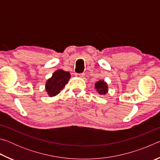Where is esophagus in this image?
<instances>
[{
    "instance_id": "34e87169",
    "label": "esophagus",
    "mask_w": 160,
    "mask_h": 160,
    "mask_svg": "<svg viewBox=\"0 0 160 160\" xmlns=\"http://www.w3.org/2000/svg\"><path fill=\"white\" fill-rule=\"evenodd\" d=\"M75 75H76V76H77V77L82 78V77L84 76V75H85V74H84V73H76Z\"/></svg>"
}]
</instances>
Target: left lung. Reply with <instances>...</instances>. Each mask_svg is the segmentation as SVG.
Here are the masks:
<instances>
[{
    "mask_svg": "<svg viewBox=\"0 0 160 160\" xmlns=\"http://www.w3.org/2000/svg\"><path fill=\"white\" fill-rule=\"evenodd\" d=\"M95 89L100 94H105L108 92V86L104 80H99L95 83Z\"/></svg>",
    "mask_w": 160,
    "mask_h": 160,
    "instance_id": "obj_1",
    "label": "left lung"
}]
</instances>
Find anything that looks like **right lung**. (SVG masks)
Segmentation results:
<instances>
[{
  "label": "right lung",
  "mask_w": 160,
  "mask_h": 160,
  "mask_svg": "<svg viewBox=\"0 0 160 160\" xmlns=\"http://www.w3.org/2000/svg\"><path fill=\"white\" fill-rule=\"evenodd\" d=\"M70 78L69 72L63 70H58L53 72L52 77L46 83V91L49 97H53L60 93V91L68 82Z\"/></svg>",
  "instance_id": "right-lung-1"
}]
</instances>
